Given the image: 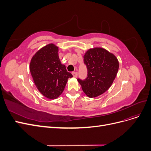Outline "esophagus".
Segmentation results:
<instances>
[{"mask_svg": "<svg viewBox=\"0 0 151 151\" xmlns=\"http://www.w3.org/2000/svg\"><path fill=\"white\" fill-rule=\"evenodd\" d=\"M72 74L73 76H74V77H77V72H72Z\"/></svg>", "mask_w": 151, "mask_h": 151, "instance_id": "esophagus-1", "label": "esophagus"}]
</instances>
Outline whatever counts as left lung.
<instances>
[{
    "label": "left lung",
    "instance_id": "8db88e82",
    "mask_svg": "<svg viewBox=\"0 0 151 151\" xmlns=\"http://www.w3.org/2000/svg\"><path fill=\"white\" fill-rule=\"evenodd\" d=\"M84 62L88 77L85 80L77 81L89 98L97 97L110 88L116 76L119 62L115 55L100 47L89 49L84 55Z\"/></svg>",
    "mask_w": 151,
    "mask_h": 151
}]
</instances>
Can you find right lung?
Instances as JSON below:
<instances>
[{
    "instance_id": "obj_1",
    "label": "right lung",
    "mask_w": 151,
    "mask_h": 151,
    "mask_svg": "<svg viewBox=\"0 0 151 151\" xmlns=\"http://www.w3.org/2000/svg\"><path fill=\"white\" fill-rule=\"evenodd\" d=\"M58 47L48 44L32 57L29 70L34 83L40 92L46 98H57L65 89L68 78L72 77L62 64L58 57Z\"/></svg>"
}]
</instances>
